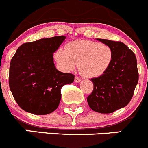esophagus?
<instances>
[{"label": "esophagus", "mask_w": 148, "mask_h": 148, "mask_svg": "<svg viewBox=\"0 0 148 148\" xmlns=\"http://www.w3.org/2000/svg\"><path fill=\"white\" fill-rule=\"evenodd\" d=\"M81 78H79V77H78V76H75V81L76 83L81 82Z\"/></svg>", "instance_id": "34e87169"}]
</instances>
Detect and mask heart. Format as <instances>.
<instances>
[{"label":"heart","mask_w":148,"mask_h":148,"mask_svg":"<svg viewBox=\"0 0 148 148\" xmlns=\"http://www.w3.org/2000/svg\"><path fill=\"white\" fill-rule=\"evenodd\" d=\"M113 58L109 46L91 40H75L67 43L65 50L58 49L54 59L61 70L70 72L79 64L81 75L86 78L102 75L109 68Z\"/></svg>","instance_id":"heart-1"}]
</instances>
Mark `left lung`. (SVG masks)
<instances>
[{
    "label": "left lung",
    "instance_id": "left-lung-1",
    "mask_svg": "<svg viewBox=\"0 0 148 148\" xmlns=\"http://www.w3.org/2000/svg\"><path fill=\"white\" fill-rule=\"evenodd\" d=\"M97 40L112 49L113 58L105 73L91 79L94 89L87 102L95 112L111 113L126 106L132 99L139 81L137 62L134 53L122 42Z\"/></svg>",
    "mask_w": 148,
    "mask_h": 148
}]
</instances>
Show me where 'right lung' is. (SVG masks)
<instances>
[{"label": "right lung", "mask_w": 148, "mask_h": 148, "mask_svg": "<svg viewBox=\"0 0 148 148\" xmlns=\"http://www.w3.org/2000/svg\"><path fill=\"white\" fill-rule=\"evenodd\" d=\"M60 36L25 43L10 63L8 84L14 98L25 111L35 115L54 112L60 105L61 88L75 75L59 71L53 53L65 39Z\"/></svg>", "instance_id": "1"}]
</instances>
